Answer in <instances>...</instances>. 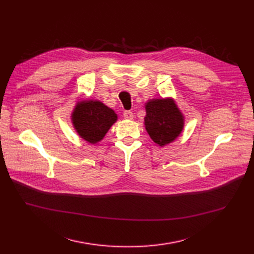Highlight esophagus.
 <instances>
[{"mask_svg": "<svg viewBox=\"0 0 254 254\" xmlns=\"http://www.w3.org/2000/svg\"><path fill=\"white\" fill-rule=\"evenodd\" d=\"M123 116H124V118H125V119H127V120H132V119H133V113L130 112V111H126V112H124Z\"/></svg>", "mask_w": 254, "mask_h": 254, "instance_id": "esophagus-1", "label": "esophagus"}]
</instances>
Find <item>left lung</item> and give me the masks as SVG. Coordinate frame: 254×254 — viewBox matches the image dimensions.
<instances>
[{"label":"left lung","mask_w":254,"mask_h":254,"mask_svg":"<svg viewBox=\"0 0 254 254\" xmlns=\"http://www.w3.org/2000/svg\"><path fill=\"white\" fill-rule=\"evenodd\" d=\"M144 107V127L154 142L163 147L181 134L184 127V116L174 99H152Z\"/></svg>","instance_id":"1"}]
</instances>
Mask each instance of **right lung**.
Masks as SVG:
<instances>
[{
  "label": "right lung",
  "instance_id": "obj_1",
  "mask_svg": "<svg viewBox=\"0 0 254 254\" xmlns=\"http://www.w3.org/2000/svg\"><path fill=\"white\" fill-rule=\"evenodd\" d=\"M117 114L98 100H82L76 103L71 121L78 135L94 144L103 139L117 122Z\"/></svg>",
  "mask_w": 254,
  "mask_h": 254
}]
</instances>
